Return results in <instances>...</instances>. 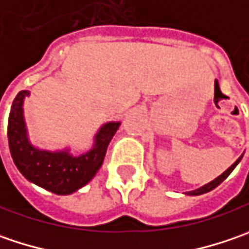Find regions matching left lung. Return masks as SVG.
Wrapping results in <instances>:
<instances>
[{
    "mask_svg": "<svg viewBox=\"0 0 249 249\" xmlns=\"http://www.w3.org/2000/svg\"><path fill=\"white\" fill-rule=\"evenodd\" d=\"M216 89H219V86H217V82H216ZM241 157H243V156H241ZM241 157H240V159H238V160H237V161H235V163L232 164L231 167L227 168V170H226V171L223 173L222 176H219L217 178L213 179L212 182H209V184H206V185H203V187H200V188L195 189V191H191V192H188V195H200V194H205V192H209V191H212V189L216 188L217 185H220V184H222L223 181H224V179L227 178V177H229L230 174H231L232 170H234V168H235V166H237V164L240 163V160H241Z\"/></svg>",
    "mask_w": 249,
    "mask_h": 249,
    "instance_id": "1",
    "label": "left lung"
}]
</instances>
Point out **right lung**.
Masks as SVG:
<instances>
[{"instance_id": "obj_1", "label": "right lung", "mask_w": 249, "mask_h": 249, "mask_svg": "<svg viewBox=\"0 0 249 249\" xmlns=\"http://www.w3.org/2000/svg\"><path fill=\"white\" fill-rule=\"evenodd\" d=\"M27 90L17 94L8 120V145L18 170L30 182L58 195H68L86 185L102 167L107 146L121 123H108L102 126L94 139L92 150L73 157L68 150H38L27 139L23 120V99Z\"/></svg>"}]
</instances>
